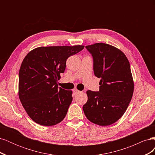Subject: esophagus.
Listing matches in <instances>:
<instances>
[{"label": "esophagus", "instance_id": "34e87169", "mask_svg": "<svg viewBox=\"0 0 155 155\" xmlns=\"http://www.w3.org/2000/svg\"><path fill=\"white\" fill-rule=\"evenodd\" d=\"M80 92H81V91H78V89H74V90L73 91V92L75 94H78V93H79Z\"/></svg>", "mask_w": 155, "mask_h": 155}]
</instances>
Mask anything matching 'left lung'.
I'll return each instance as SVG.
<instances>
[{
  "mask_svg": "<svg viewBox=\"0 0 155 155\" xmlns=\"http://www.w3.org/2000/svg\"><path fill=\"white\" fill-rule=\"evenodd\" d=\"M85 48L92 55L94 72L100 78V86L98 92L87 91L84 113L94 124L110 125L124 115L133 97L134 81L129 60L120 50L108 44Z\"/></svg>",
  "mask_w": 155,
  "mask_h": 155,
  "instance_id": "8db88e82",
  "label": "left lung"
}]
</instances>
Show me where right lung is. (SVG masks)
I'll list each match as a JSON object with an SVG mask.
<instances>
[{
	"mask_svg": "<svg viewBox=\"0 0 155 155\" xmlns=\"http://www.w3.org/2000/svg\"><path fill=\"white\" fill-rule=\"evenodd\" d=\"M82 45L41 46L30 51L18 74V97L30 118L43 126L60 123L72 101V91L58 87L60 74L70 56L82 50Z\"/></svg>",
	"mask_w": 155,
	"mask_h": 155,
	"instance_id": "right-lung-1",
	"label": "right lung"
}]
</instances>
